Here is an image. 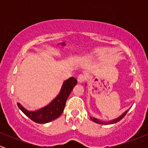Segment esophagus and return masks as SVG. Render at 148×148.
Instances as JSON below:
<instances>
[{"mask_svg": "<svg viewBox=\"0 0 148 148\" xmlns=\"http://www.w3.org/2000/svg\"><path fill=\"white\" fill-rule=\"evenodd\" d=\"M86 76L85 74H79V75L78 76L77 80L78 81H79V83L81 84V83L84 82L85 80H86Z\"/></svg>", "mask_w": 148, "mask_h": 148, "instance_id": "1", "label": "esophagus"}]
</instances>
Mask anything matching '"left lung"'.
Segmentation results:
<instances>
[{
  "instance_id": "obj_1",
  "label": "left lung",
  "mask_w": 148,
  "mask_h": 148,
  "mask_svg": "<svg viewBox=\"0 0 148 148\" xmlns=\"http://www.w3.org/2000/svg\"><path fill=\"white\" fill-rule=\"evenodd\" d=\"M128 111L129 110H127V111H125V113H123V114L120 115V117H118V118H115V119H114V120H110V121H104V120H99V119L92 118V117H90V120H92V121L95 122V123H98V124H101V125H111V124H115V123H118V122L120 121V120H121L122 119H123L124 117L126 115Z\"/></svg>"
}]
</instances>
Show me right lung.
Returning a JSON list of instances; mask_svg holds the SVG:
<instances>
[{
  "instance_id": "1",
  "label": "right lung",
  "mask_w": 148,
  "mask_h": 148,
  "mask_svg": "<svg viewBox=\"0 0 148 148\" xmlns=\"http://www.w3.org/2000/svg\"><path fill=\"white\" fill-rule=\"evenodd\" d=\"M77 84L75 78L70 77L64 81L62 84L60 92L55 99L48 105L35 111H30L25 109L19 103H17L18 107L24 114L33 121L37 123L45 124L49 123L58 118L63 111L66 101L71 92Z\"/></svg>"
}]
</instances>
